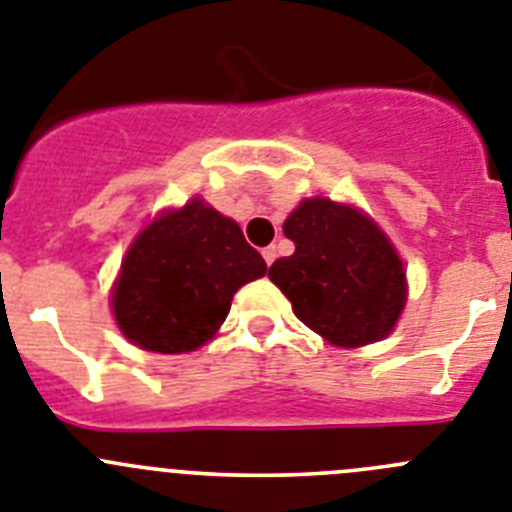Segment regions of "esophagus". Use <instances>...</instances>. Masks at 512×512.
Listing matches in <instances>:
<instances>
[{"mask_svg": "<svg viewBox=\"0 0 512 512\" xmlns=\"http://www.w3.org/2000/svg\"><path fill=\"white\" fill-rule=\"evenodd\" d=\"M261 253H264V261H266V264L271 266V264H274V259H277V246H266Z\"/></svg>", "mask_w": 512, "mask_h": 512, "instance_id": "esophagus-1", "label": "esophagus"}]
</instances>
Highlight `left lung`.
<instances>
[{
  "label": "left lung",
  "instance_id": "obj_1",
  "mask_svg": "<svg viewBox=\"0 0 512 512\" xmlns=\"http://www.w3.org/2000/svg\"><path fill=\"white\" fill-rule=\"evenodd\" d=\"M295 253L269 279L325 341L359 348L390 336L408 302L405 269L372 217L328 197L302 200L284 220Z\"/></svg>",
  "mask_w": 512,
  "mask_h": 512
}]
</instances>
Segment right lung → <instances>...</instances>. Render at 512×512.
Segmentation results:
<instances>
[{"label":"right lung","mask_w":512,"mask_h":512,"mask_svg":"<svg viewBox=\"0 0 512 512\" xmlns=\"http://www.w3.org/2000/svg\"><path fill=\"white\" fill-rule=\"evenodd\" d=\"M264 274L266 261L238 223L194 197L140 230L112 287V312L143 351L184 354L205 346L235 292Z\"/></svg>","instance_id":"add662e5"}]
</instances>
